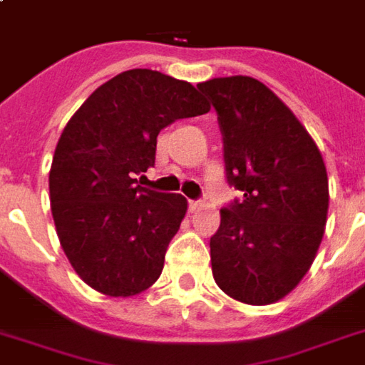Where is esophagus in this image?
I'll return each instance as SVG.
<instances>
[{
    "mask_svg": "<svg viewBox=\"0 0 365 365\" xmlns=\"http://www.w3.org/2000/svg\"><path fill=\"white\" fill-rule=\"evenodd\" d=\"M197 209H201V201H195V199H191V201H190V211L193 213V211H197Z\"/></svg>",
    "mask_w": 365,
    "mask_h": 365,
    "instance_id": "34e87169",
    "label": "esophagus"
}]
</instances>
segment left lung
I'll return each instance as SVG.
<instances>
[{"mask_svg":"<svg viewBox=\"0 0 365 365\" xmlns=\"http://www.w3.org/2000/svg\"><path fill=\"white\" fill-rule=\"evenodd\" d=\"M217 111L227 182L245 193L211 237L217 285L246 305L295 289L321 246L329 178L321 150L274 91L248 76L197 83Z\"/></svg>","mask_w":365,"mask_h":365,"instance_id":"left-lung-1","label":"left lung"}]
</instances>
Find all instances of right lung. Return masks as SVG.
Masks as SVG:
<instances>
[{
    "mask_svg": "<svg viewBox=\"0 0 365 365\" xmlns=\"http://www.w3.org/2000/svg\"><path fill=\"white\" fill-rule=\"evenodd\" d=\"M209 103L190 82L136 68L99 86L68 120L52 158L51 209L62 250L109 297L148 289L187 201L136 183L154 166L158 133Z\"/></svg>",
    "mask_w": 365,
    "mask_h": 365,
    "instance_id": "right-lung-1",
    "label": "right lung"
}]
</instances>
